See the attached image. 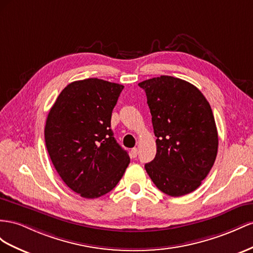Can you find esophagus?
<instances>
[{"mask_svg": "<svg viewBox=\"0 0 253 253\" xmlns=\"http://www.w3.org/2000/svg\"><path fill=\"white\" fill-rule=\"evenodd\" d=\"M136 156H138V148L134 147V148H132L131 151H130V157H131V158H135Z\"/></svg>", "mask_w": 253, "mask_h": 253, "instance_id": "esophagus-1", "label": "esophagus"}]
</instances>
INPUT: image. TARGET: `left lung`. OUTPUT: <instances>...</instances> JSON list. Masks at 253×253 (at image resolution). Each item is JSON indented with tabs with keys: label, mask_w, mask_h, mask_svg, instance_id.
<instances>
[{
	"label": "left lung",
	"mask_w": 253,
	"mask_h": 253,
	"mask_svg": "<svg viewBox=\"0 0 253 253\" xmlns=\"http://www.w3.org/2000/svg\"><path fill=\"white\" fill-rule=\"evenodd\" d=\"M145 91L157 136V154L145 169L159 190L172 197L199 187L218 148L214 115L194 84L162 75L139 84Z\"/></svg>",
	"instance_id": "8db88e82"
}]
</instances>
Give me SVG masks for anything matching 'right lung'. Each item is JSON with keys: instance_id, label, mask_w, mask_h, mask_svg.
Instances as JSON below:
<instances>
[{"instance_id": "obj_1", "label": "right lung", "mask_w": 253, "mask_h": 253, "mask_svg": "<svg viewBox=\"0 0 253 253\" xmlns=\"http://www.w3.org/2000/svg\"><path fill=\"white\" fill-rule=\"evenodd\" d=\"M123 89L98 78L73 82L48 112L44 138L50 160L63 182L84 198L113 190L130 162L110 128Z\"/></svg>"}]
</instances>
